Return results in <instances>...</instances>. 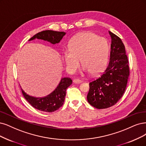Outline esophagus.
Returning a JSON list of instances; mask_svg holds the SVG:
<instances>
[{
    "label": "esophagus",
    "instance_id": "esophagus-1",
    "mask_svg": "<svg viewBox=\"0 0 146 146\" xmlns=\"http://www.w3.org/2000/svg\"><path fill=\"white\" fill-rule=\"evenodd\" d=\"M73 83L75 84H80L82 83V81L79 79H74L73 80Z\"/></svg>",
    "mask_w": 146,
    "mask_h": 146
}]
</instances>
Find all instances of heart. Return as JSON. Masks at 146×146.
I'll use <instances>...</instances> for the list:
<instances>
[{
    "mask_svg": "<svg viewBox=\"0 0 146 146\" xmlns=\"http://www.w3.org/2000/svg\"><path fill=\"white\" fill-rule=\"evenodd\" d=\"M69 49L63 51V61L68 71L74 73L80 66L85 73L96 75L102 72L108 63L109 47L106 39L91 32L74 36L69 42Z\"/></svg>",
    "mask_w": 146,
    "mask_h": 146,
    "instance_id": "1",
    "label": "heart"
}]
</instances>
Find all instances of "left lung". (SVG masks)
Returning a JSON list of instances; mask_svg holds the SVG:
<instances>
[{"instance_id":"left-lung-1","label":"left lung","mask_w":146,"mask_h":146,"mask_svg":"<svg viewBox=\"0 0 146 146\" xmlns=\"http://www.w3.org/2000/svg\"><path fill=\"white\" fill-rule=\"evenodd\" d=\"M111 37L110 59L104 72L89 83L87 95L93 107L106 109L116 104L125 92L129 76V61L121 38L109 31Z\"/></svg>"}]
</instances>
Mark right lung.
<instances>
[{
	"label": "right lung",
	"mask_w": 146,
	"mask_h": 146,
	"mask_svg": "<svg viewBox=\"0 0 146 146\" xmlns=\"http://www.w3.org/2000/svg\"><path fill=\"white\" fill-rule=\"evenodd\" d=\"M66 34L64 32L46 30L40 32L31 37L29 41L36 38L43 40L55 44L58 43ZM72 83V80L68 77L62 78L53 92L44 97H34L30 96L22 89L23 97L35 109L46 112H52L58 109L63 104L66 89Z\"/></svg>",
	"instance_id": "right-lung-1"
}]
</instances>
